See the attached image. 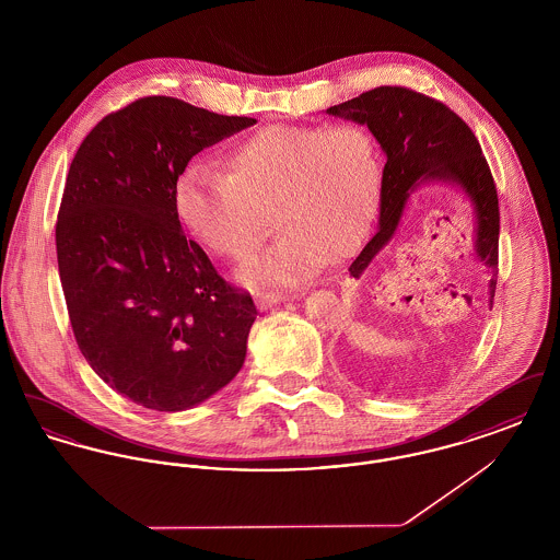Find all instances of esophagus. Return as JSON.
Listing matches in <instances>:
<instances>
[{
    "mask_svg": "<svg viewBox=\"0 0 560 560\" xmlns=\"http://www.w3.org/2000/svg\"><path fill=\"white\" fill-rule=\"evenodd\" d=\"M285 300V295L283 293H258V298H256V302H258V306L260 308H268V306H272V304H279V302H283Z\"/></svg>",
    "mask_w": 560,
    "mask_h": 560,
    "instance_id": "obj_1",
    "label": "esophagus"
}]
</instances>
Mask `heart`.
<instances>
[{"label": "heart", "instance_id": "obj_1", "mask_svg": "<svg viewBox=\"0 0 560 560\" xmlns=\"http://www.w3.org/2000/svg\"><path fill=\"white\" fill-rule=\"evenodd\" d=\"M382 185V153L368 128L267 126L226 153L224 170L190 161L176 180L174 206L197 240L235 262L267 240L275 212L283 235L243 277L298 285L363 243Z\"/></svg>", "mask_w": 560, "mask_h": 560}]
</instances>
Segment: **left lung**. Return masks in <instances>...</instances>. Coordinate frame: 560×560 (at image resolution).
Instances as JSON below:
<instances>
[{"label":"left lung","mask_w":560,"mask_h":560,"mask_svg":"<svg viewBox=\"0 0 560 560\" xmlns=\"http://www.w3.org/2000/svg\"><path fill=\"white\" fill-rule=\"evenodd\" d=\"M357 124H365L386 153L380 226L348 272L357 279L375 254L393 240L409 188L424 178L453 180L468 192L477 208V252L493 272L489 302L498 283L500 208L498 188L479 140L468 124L445 103L405 85H380L342 105L327 108Z\"/></svg>","instance_id":"left-lung-1"}]
</instances>
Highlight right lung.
I'll return each mask as SVG.
<instances>
[{
	"label": "right lung",
	"instance_id": "1",
	"mask_svg": "<svg viewBox=\"0 0 560 560\" xmlns=\"http://www.w3.org/2000/svg\"><path fill=\"white\" fill-rule=\"evenodd\" d=\"M254 124L144 96L103 117L71 161L56 222L71 327L90 368L147 409H188L245 361L256 304L187 240L174 187L192 155Z\"/></svg>",
	"mask_w": 560,
	"mask_h": 560
}]
</instances>
